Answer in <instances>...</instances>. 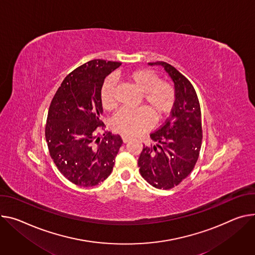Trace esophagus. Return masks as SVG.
Listing matches in <instances>:
<instances>
[{"label": "esophagus", "mask_w": 255, "mask_h": 255, "mask_svg": "<svg viewBox=\"0 0 255 255\" xmlns=\"http://www.w3.org/2000/svg\"><path fill=\"white\" fill-rule=\"evenodd\" d=\"M122 140H123L124 143H126V142H128V141L130 140V137L125 136V135H122Z\"/></svg>", "instance_id": "1"}]
</instances>
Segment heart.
I'll return each instance as SVG.
<instances>
[{"label":"heart","mask_w":255,"mask_h":255,"mask_svg":"<svg viewBox=\"0 0 255 255\" xmlns=\"http://www.w3.org/2000/svg\"><path fill=\"white\" fill-rule=\"evenodd\" d=\"M124 77L141 92V101L147 110L139 108L133 111H119L112 120V128L120 134L134 136L150 127L149 114L154 121H160L167 117L174 108L176 94L170 82L160 80L159 76L150 69H135L126 72ZM101 102L106 111L117 108L116 83L110 77L105 80L101 88Z\"/></svg>","instance_id":"b5f03b06"}]
</instances>
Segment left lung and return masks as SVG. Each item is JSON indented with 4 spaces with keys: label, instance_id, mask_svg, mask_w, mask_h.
Wrapping results in <instances>:
<instances>
[{
    "label": "left lung",
    "instance_id": "obj_1",
    "mask_svg": "<svg viewBox=\"0 0 255 255\" xmlns=\"http://www.w3.org/2000/svg\"><path fill=\"white\" fill-rule=\"evenodd\" d=\"M163 66L174 82L176 101L170 117L150 134L155 144L143 145L138 158L142 178L157 189H171L193 170L202 141L200 105L191 82L166 62Z\"/></svg>",
    "mask_w": 255,
    "mask_h": 255
}]
</instances>
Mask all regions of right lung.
<instances>
[{"label": "right lung", "instance_id": "obj_1", "mask_svg": "<svg viewBox=\"0 0 255 255\" xmlns=\"http://www.w3.org/2000/svg\"><path fill=\"white\" fill-rule=\"evenodd\" d=\"M120 62L92 60L68 74L54 96L45 124V139L55 165L75 185L92 187L113 171L123 140L100 129L101 88Z\"/></svg>", "mask_w": 255, "mask_h": 255}]
</instances>
